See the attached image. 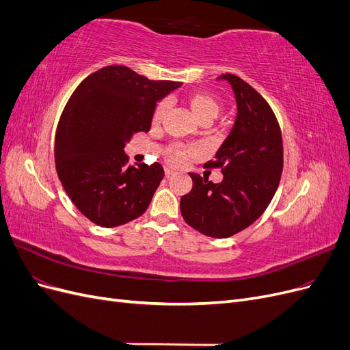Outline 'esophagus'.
Instances as JSON below:
<instances>
[{"label":"esophagus","mask_w":350,"mask_h":350,"mask_svg":"<svg viewBox=\"0 0 350 350\" xmlns=\"http://www.w3.org/2000/svg\"><path fill=\"white\" fill-rule=\"evenodd\" d=\"M174 172H175V171H174L172 167H166V169H165V175H166V176H171Z\"/></svg>","instance_id":"1"}]
</instances>
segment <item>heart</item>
Masks as SVG:
<instances>
[{
  "instance_id": "obj_1",
  "label": "heart",
  "mask_w": 350,
  "mask_h": 350,
  "mask_svg": "<svg viewBox=\"0 0 350 350\" xmlns=\"http://www.w3.org/2000/svg\"><path fill=\"white\" fill-rule=\"evenodd\" d=\"M188 105L189 108H191L193 113L197 116V120L203 124H210L211 121L216 120L221 111L220 100L216 96H213V94L206 93V92H194L189 94ZM166 111H167V102L166 100L157 102L152 113V124L153 125L161 124L165 118ZM196 153L197 150L193 146H187L183 143H172L165 149L166 161L172 165H181Z\"/></svg>"
}]
</instances>
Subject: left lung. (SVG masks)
Returning <instances> with one entry per match:
<instances>
[{
    "label": "left lung",
    "mask_w": 350,
    "mask_h": 350,
    "mask_svg": "<svg viewBox=\"0 0 350 350\" xmlns=\"http://www.w3.org/2000/svg\"><path fill=\"white\" fill-rule=\"evenodd\" d=\"M230 83L238 115L215 161L224 181L189 174L193 188L181 197L187 224L211 238H228L252 225L267 208L283 171V142L276 115L267 100L235 74H221Z\"/></svg>",
    "instance_id": "8db88e82"
}]
</instances>
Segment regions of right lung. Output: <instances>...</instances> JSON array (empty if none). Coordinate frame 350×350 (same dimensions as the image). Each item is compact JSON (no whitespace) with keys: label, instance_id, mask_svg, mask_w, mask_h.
<instances>
[{"label":"right lung","instance_id":"add662e5","mask_svg":"<svg viewBox=\"0 0 350 350\" xmlns=\"http://www.w3.org/2000/svg\"><path fill=\"white\" fill-rule=\"evenodd\" d=\"M179 86L108 66L72 92L57 126L55 166L74 206L93 224L121 226L149 207L163 166H131L124 147L133 134L150 130L156 102Z\"/></svg>","mask_w":350,"mask_h":350}]
</instances>
